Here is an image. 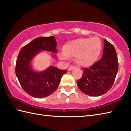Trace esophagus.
<instances>
[{"label": "esophagus", "mask_w": 131, "mask_h": 131, "mask_svg": "<svg viewBox=\"0 0 131 131\" xmlns=\"http://www.w3.org/2000/svg\"><path fill=\"white\" fill-rule=\"evenodd\" d=\"M74 68H75V66H70V68H69L68 69V70H69V71H70V70H73V69H74Z\"/></svg>", "instance_id": "obj_1"}]
</instances>
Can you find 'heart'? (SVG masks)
<instances>
[{
  "label": "heart",
  "instance_id": "b5f03b06",
  "mask_svg": "<svg viewBox=\"0 0 131 131\" xmlns=\"http://www.w3.org/2000/svg\"><path fill=\"white\" fill-rule=\"evenodd\" d=\"M102 49L101 40L98 37L83 38L71 40L66 44L60 55L62 60L74 57L76 62L81 66L92 65L99 58Z\"/></svg>",
  "mask_w": 131,
  "mask_h": 131
}]
</instances>
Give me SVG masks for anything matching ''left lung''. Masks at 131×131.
Segmentation results:
<instances>
[{
    "label": "left lung",
    "mask_w": 131,
    "mask_h": 131,
    "mask_svg": "<svg viewBox=\"0 0 131 131\" xmlns=\"http://www.w3.org/2000/svg\"><path fill=\"white\" fill-rule=\"evenodd\" d=\"M82 77L77 81L82 92L99 96L110 90L118 71V60L114 47L105 39L102 57L89 68L83 69Z\"/></svg>",
    "instance_id": "obj_1"
}]
</instances>
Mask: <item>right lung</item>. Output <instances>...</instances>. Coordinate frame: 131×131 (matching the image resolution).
I'll return each instance as SVG.
<instances>
[{
	"mask_svg": "<svg viewBox=\"0 0 131 131\" xmlns=\"http://www.w3.org/2000/svg\"><path fill=\"white\" fill-rule=\"evenodd\" d=\"M57 43L53 36L38 37L23 47L16 61V74L24 91L35 98H43L57 90L67 70L49 66L41 72H35L30 63L40 50L57 53Z\"/></svg>",
	"mask_w": 131,
	"mask_h": 131,
	"instance_id": "right-lung-1",
	"label": "right lung"
}]
</instances>
